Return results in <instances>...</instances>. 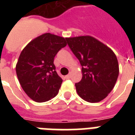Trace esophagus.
Instances as JSON below:
<instances>
[{
    "label": "esophagus",
    "instance_id": "34e87169",
    "mask_svg": "<svg viewBox=\"0 0 135 135\" xmlns=\"http://www.w3.org/2000/svg\"><path fill=\"white\" fill-rule=\"evenodd\" d=\"M65 78L66 79H70V78H71V74H68L67 76H65Z\"/></svg>",
    "mask_w": 135,
    "mask_h": 135
}]
</instances>
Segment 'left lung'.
Here are the masks:
<instances>
[{
	"label": "left lung",
	"instance_id": "8db88e82",
	"mask_svg": "<svg viewBox=\"0 0 135 135\" xmlns=\"http://www.w3.org/2000/svg\"><path fill=\"white\" fill-rule=\"evenodd\" d=\"M68 45L82 66V79L75 84L79 96L90 103L99 102L113 90L119 74L113 51L93 37L66 38Z\"/></svg>",
	"mask_w": 135,
	"mask_h": 135
}]
</instances>
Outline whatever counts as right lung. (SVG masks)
<instances>
[{
    "mask_svg": "<svg viewBox=\"0 0 135 135\" xmlns=\"http://www.w3.org/2000/svg\"><path fill=\"white\" fill-rule=\"evenodd\" d=\"M66 41L47 33L31 41L20 54L17 76L22 89L35 102H45L58 94L63 80L55 71L54 58L66 45Z\"/></svg>",
    "mask_w": 135,
    "mask_h": 135,
    "instance_id": "obj_1",
    "label": "right lung"
}]
</instances>
